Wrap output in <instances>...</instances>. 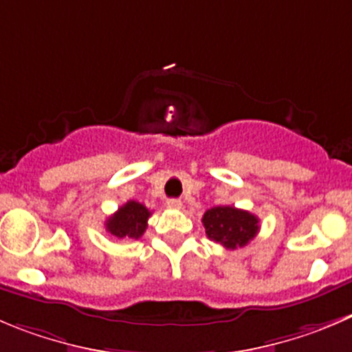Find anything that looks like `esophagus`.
Segmentation results:
<instances>
[{
	"instance_id": "obj_1",
	"label": "esophagus",
	"mask_w": 352,
	"mask_h": 352,
	"mask_svg": "<svg viewBox=\"0 0 352 352\" xmlns=\"http://www.w3.org/2000/svg\"><path fill=\"white\" fill-rule=\"evenodd\" d=\"M167 209H182L183 207V204H182V200H178V199H169L167 200Z\"/></svg>"
}]
</instances>
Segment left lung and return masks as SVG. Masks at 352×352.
Instances as JSON below:
<instances>
[{
    "mask_svg": "<svg viewBox=\"0 0 352 352\" xmlns=\"http://www.w3.org/2000/svg\"><path fill=\"white\" fill-rule=\"evenodd\" d=\"M207 236L226 249L245 247L259 232V219L249 210L232 206H217L202 217Z\"/></svg>",
    "mask_w": 352,
    "mask_h": 352,
    "instance_id": "obj_1",
    "label": "left lung"
}]
</instances>
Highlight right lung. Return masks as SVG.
<instances>
[{
	"label": "right lung",
	"instance_id": "add662e5",
	"mask_svg": "<svg viewBox=\"0 0 352 352\" xmlns=\"http://www.w3.org/2000/svg\"><path fill=\"white\" fill-rule=\"evenodd\" d=\"M150 214L152 212L143 204L129 200L105 221V228L117 239L138 240L148 226L146 221H148Z\"/></svg>",
	"mask_w": 352,
	"mask_h": 352
}]
</instances>
